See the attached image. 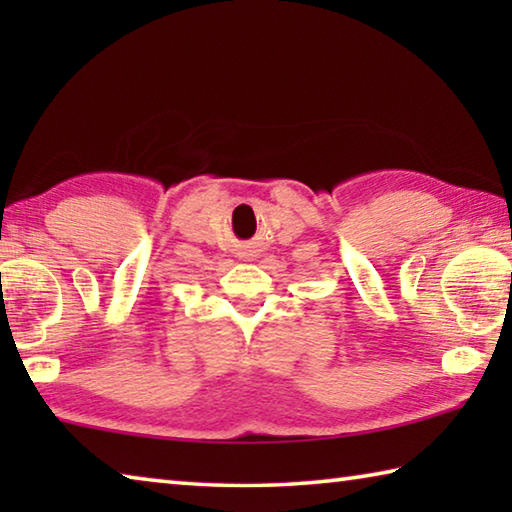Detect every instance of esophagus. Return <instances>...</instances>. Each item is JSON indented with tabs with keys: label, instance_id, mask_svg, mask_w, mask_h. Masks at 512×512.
<instances>
[{
	"label": "esophagus",
	"instance_id": "obj_1",
	"mask_svg": "<svg viewBox=\"0 0 512 512\" xmlns=\"http://www.w3.org/2000/svg\"><path fill=\"white\" fill-rule=\"evenodd\" d=\"M241 255H244V259H255V250H244Z\"/></svg>",
	"mask_w": 512,
	"mask_h": 512
}]
</instances>
